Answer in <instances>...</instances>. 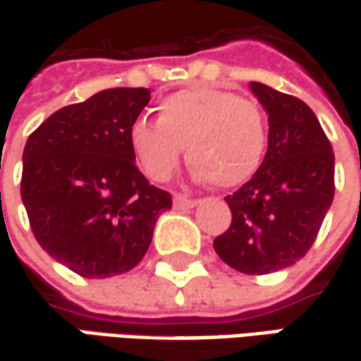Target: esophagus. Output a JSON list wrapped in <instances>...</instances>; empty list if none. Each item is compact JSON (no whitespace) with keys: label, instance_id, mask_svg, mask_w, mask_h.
<instances>
[{"label":"esophagus","instance_id":"1","mask_svg":"<svg viewBox=\"0 0 361 361\" xmlns=\"http://www.w3.org/2000/svg\"><path fill=\"white\" fill-rule=\"evenodd\" d=\"M198 204V200L196 198H188V196H183V194H176L173 196V207L176 209H192V207H196Z\"/></svg>","mask_w":361,"mask_h":361}]
</instances>
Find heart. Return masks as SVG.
<instances>
[{"label": "heart", "instance_id": "obj_1", "mask_svg": "<svg viewBox=\"0 0 361 361\" xmlns=\"http://www.w3.org/2000/svg\"><path fill=\"white\" fill-rule=\"evenodd\" d=\"M269 145L262 107L223 88H188L165 97L157 121L136 119L130 147L152 181H167L181 152L202 180L216 188H238L256 176Z\"/></svg>", "mask_w": 361, "mask_h": 361}]
</instances>
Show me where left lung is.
<instances>
[{
	"instance_id": "left-lung-1",
	"label": "left lung",
	"mask_w": 361,
	"mask_h": 361,
	"mask_svg": "<svg viewBox=\"0 0 361 361\" xmlns=\"http://www.w3.org/2000/svg\"><path fill=\"white\" fill-rule=\"evenodd\" d=\"M250 88L269 114V150L256 176L225 196L231 225L213 246L231 269L269 275L314 244L335 196V154L304 101L267 84Z\"/></svg>"
}]
</instances>
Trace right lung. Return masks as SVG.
<instances>
[{"instance_id":"1","label":"right lung","mask_w":361,"mask_h":361,"mask_svg":"<svg viewBox=\"0 0 361 361\" xmlns=\"http://www.w3.org/2000/svg\"><path fill=\"white\" fill-rule=\"evenodd\" d=\"M148 88H107L47 117L26 140L20 194L30 229L57 262L86 279L132 271L171 194L136 167L130 128Z\"/></svg>"}]
</instances>
